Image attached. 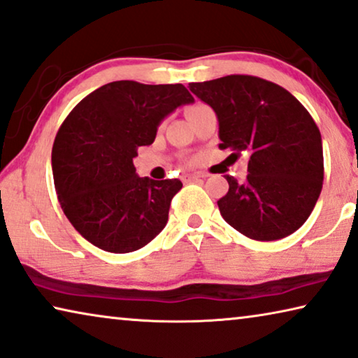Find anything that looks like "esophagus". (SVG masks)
<instances>
[{
  "instance_id": "esophagus-1",
  "label": "esophagus",
  "mask_w": 358,
  "mask_h": 358,
  "mask_svg": "<svg viewBox=\"0 0 358 358\" xmlns=\"http://www.w3.org/2000/svg\"><path fill=\"white\" fill-rule=\"evenodd\" d=\"M199 178H202L199 173H183V175H181V180H183L185 183H191V181H196Z\"/></svg>"
}]
</instances>
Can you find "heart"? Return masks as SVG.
<instances>
[{
  "mask_svg": "<svg viewBox=\"0 0 358 358\" xmlns=\"http://www.w3.org/2000/svg\"><path fill=\"white\" fill-rule=\"evenodd\" d=\"M199 106H202V105H196V106H191V108H189V110H188V113H189V111H192V110H196V108H199Z\"/></svg>",
  "mask_w": 358,
  "mask_h": 358,
  "instance_id": "1",
  "label": "heart"
}]
</instances>
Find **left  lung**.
Masks as SVG:
<instances>
[{"instance_id":"obj_1","label":"left lung","mask_w":358,"mask_h":358,"mask_svg":"<svg viewBox=\"0 0 358 358\" xmlns=\"http://www.w3.org/2000/svg\"><path fill=\"white\" fill-rule=\"evenodd\" d=\"M189 90L217 113L220 148L250 152L245 180L226 175L229 191L218 201L226 223L266 242L301 228L323 183L320 130L308 110L288 90L248 75L191 83Z\"/></svg>"}]
</instances>
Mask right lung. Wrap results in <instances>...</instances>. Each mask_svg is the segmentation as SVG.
I'll use <instances>...</instances> for the list:
<instances>
[{
    "instance_id": "1",
    "label": "right lung",
    "mask_w": 358,
    "mask_h": 358,
    "mask_svg": "<svg viewBox=\"0 0 358 358\" xmlns=\"http://www.w3.org/2000/svg\"><path fill=\"white\" fill-rule=\"evenodd\" d=\"M194 99L183 84L115 81L73 108L52 146V173L62 210L84 239L110 253L145 247L166 228L181 181L135 173L138 146L159 124Z\"/></svg>"
}]
</instances>
